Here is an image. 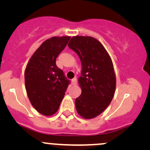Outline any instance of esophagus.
<instances>
[{
	"label": "esophagus",
	"mask_w": 150,
	"mask_h": 150,
	"mask_svg": "<svg viewBox=\"0 0 150 150\" xmlns=\"http://www.w3.org/2000/svg\"><path fill=\"white\" fill-rule=\"evenodd\" d=\"M71 83L73 85H75L77 84V79L76 78H74L73 80H71Z\"/></svg>",
	"instance_id": "1"
}]
</instances>
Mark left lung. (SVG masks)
Masks as SVG:
<instances>
[{"mask_svg": "<svg viewBox=\"0 0 150 150\" xmlns=\"http://www.w3.org/2000/svg\"><path fill=\"white\" fill-rule=\"evenodd\" d=\"M68 46L78 55L82 64L78 78L82 93L75 99V108L81 117L92 119L104 112L114 95L116 78L112 60L101 43L92 37H73Z\"/></svg>", "mask_w": 150, "mask_h": 150, "instance_id": "8db88e82", "label": "left lung"}]
</instances>
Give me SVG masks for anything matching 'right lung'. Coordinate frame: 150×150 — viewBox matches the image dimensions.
<instances>
[{"instance_id":"add662e5","label":"right lung","mask_w":150,"mask_h":150,"mask_svg":"<svg viewBox=\"0 0 150 150\" xmlns=\"http://www.w3.org/2000/svg\"><path fill=\"white\" fill-rule=\"evenodd\" d=\"M70 37H53L41 44L25 68V83L32 106L41 114L57 112L69 80L56 64V58L65 49Z\"/></svg>"}]
</instances>
